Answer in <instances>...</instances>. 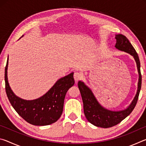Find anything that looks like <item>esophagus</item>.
Returning <instances> with one entry per match:
<instances>
[{
  "label": "esophagus",
  "instance_id": "1",
  "mask_svg": "<svg viewBox=\"0 0 146 146\" xmlns=\"http://www.w3.org/2000/svg\"><path fill=\"white\" fill-rule=\"evenodd\" d=\"M73 77H74V79H75V82H77L78 81L80 80L81 78H82V74H81L80 73H78V72H75V73H74Z\"/></svg>",
  "mask_w": 146,
  "mask_h": 146
}]
</instances>
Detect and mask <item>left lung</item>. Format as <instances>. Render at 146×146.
I'll use <instances>...</instances> for the list:
<instances>
[{"label": "left lung", "mask_w": 146, "mask_h": 146, "mask_svg": "<svg viewBox=\"0 0 146 146\" xmlns=\"http://www.w3.org/2000/svg\"><path fill=\"white\" fill-rule=\"evenodd\" d=\"M115 47L118 50L130 54L137 64L138 73V82L137 93L131 103L124 110L113 111L104 107L98 102L93 91L82 80L78 81V86L82 96L84 112L87 120L95 126L108 128L114 126L129 115L137 104L142 85V76L140 73V62L137 53L128 39L122 34L115 35Z\"/></svg>", "instance_id": "1"}]
</instances>
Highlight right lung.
<instances>
[{"mask_svg": "<svg viewBox=\"0 0 146 146\" xmlns=\"http://www.w3.org/2000/svg\"><path fill=\"white\" fill-rule=\"evenodd\" d=\"M8 58L5 68L6 92L17 113L32 125H47L56 122L63 111L66 94L75 84L73 72L59 78L42 97L25 100L17 97L11 90L8 79Z\"/></svg>", "mask_w": 146, "mask_h": 146, "instance_id": "add662e5", "label": "right lung"}]
</instances>
